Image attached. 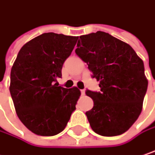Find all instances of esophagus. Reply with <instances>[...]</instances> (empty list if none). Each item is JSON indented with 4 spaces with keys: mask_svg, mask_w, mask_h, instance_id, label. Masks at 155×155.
<instances>
[{
    "mask_svg": "<svg viewBox=\"0 0 155 155\" xmlns=\"http://www.w3.org/2000/svg\"><path fill=\"white\" fill-rule=\"evenodd\" d=\"M81 95H82V96H84V95H85V90H84V89H81Z\"/></svg>",
    "mask_w": 155,
    "mask_h": 155,
    "instance_id": "34e87169",
    "label": "esophagus"
}]
</instances>
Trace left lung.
<instances>
[{
  "label": "left lung",
  "instance_id": "1",
  "mask_svg": "<svg viewBox=\"0 0 155 155\" xmlns=\"http://www.w3.org/2000/svg\"><path fill=\"white\" fill-rule=\"evenodd\" d=\"M75 52L100 81V92L86 91L94 101L86 112L92 130L106 137L125 132L140 115L147 89L143 60L131 45L104 31L81 36Z\"/></svg>",
  "mask_w": 155,
  "mask_h": 155
}]
</instances>
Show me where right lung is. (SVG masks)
<instances>
[{
    "label": "right lung",
    "mask_w": 155,
    "mask_h": 155,
    "mask_svg": "<svg viewBox=\"0 0 155 155\" xmlns=\"http://www.w3.org/2000/svg\"><path fill=\"white\" fill-rule=\"evenodd\" d=\"M77 37L44 33L27 42L15 60L9 91L15 112L33 133L54 136L67 126L81 96L76 87L59 86L64 61Z\"/></svg>",
    "instance_id": "1"
}]
</instances>
